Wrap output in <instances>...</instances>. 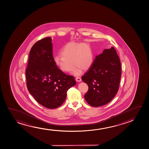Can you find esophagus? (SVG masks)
Here are the masks:
<instances>
[{"label": "esophagus", "mask_w": 149, "mask_h": 149, "mask_svg": "<svg viewBox=\"0 0 149 149\" xmlns=\"http://www.w3.org/2000/svg\"><path fill=\"white\" fill-rule=\"evenodd\" d=\"M76 80L78 82H81V81H82L81 78H80V77H77V78H76Z\"/></svg>", "instance_id": "esophagus-1"}]
</instances>
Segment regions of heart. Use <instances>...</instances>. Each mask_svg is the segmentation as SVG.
Listing matches in <instances>:
<instances>
[{"instance_id": "b5f03b06", "label": "heart", "mask_w": 149, "mask_h": 149, "mask_svg": "<svg viewBox=\"0 0 149 149\" xmlns=\"http://www.w3.org/2000/svg\"><path fill=\"white\" fill-rule=\"evenodd\" d=\"M61 55L54 58L55 65L64 72H68L76 68L73 73L80 74V69L86 70L92 65L93 56L92 51L87 44L83 43H70L64 46L61 52ZM74 64H73V63Z\"/></svg>"}]
</instances>
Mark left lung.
I'll return each instance as SVG.
<instances>
[{
  "label": "left lung",
  "instance_id": "obj_1",
  "mask_svg": "<svg viewBox=\"0 0 149 149\" xmlns=\"http://www.w3.org/2000/svg\"><path fill=\"white\" fill-rule=\"evenodd\" d=\"M121 76V63L115 48L105 49L82 76L88 86L84 95L86 102L95 107L109 103L118 92Z\"/></svg>",
  "mask_w": 149,
  "mask_h": 149
}]
</instances>
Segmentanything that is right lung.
<instances>
[{
	"label": "right lung",
	"mask_w": 149,
	"mask_h": 149,
	"mask_svg": "<svg viewBox=\"0 0 149 149\" xmlns=\"http://www.w3.org/2000/svg\"><path fill=\"white\" fill-rule=\"evenodd\" d=\"M52 38L36 42L30 50L25 70L29 93L38 103L48 109L60 106L67 91L76 84L74 77L61 71L54 62Z\"/></svg>",
	"instance_id": "obj_1"
}]
</instances>
